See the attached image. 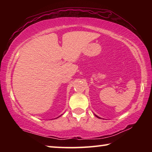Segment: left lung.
<instances>
[{"instance_id":"8db88e82","label":"left lung","mask_w":152,"mask_h":152,"mask_svg":"<svg viewBox=\"0 0 152 152\" xmlns=\"http://www.w3.org/2000/svg\"><path fill=\"white\" fill-rule=\"evenodd\" d=\"M95 116H96V117H98V118H100L99 117H98V116H96V115H95Z\"/></svg>"}]
</instances>
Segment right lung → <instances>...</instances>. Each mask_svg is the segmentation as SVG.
I'll use <instances>...</instances> for the list:
<instances>
[{"label":"right lung","mask_w":152,"mask_h":152,"mask_svg":"<svg viewBox=\"0 0 152 152\" xmlns=\"http://www.w3.org/2000/svg\"><path fill=\"white\" fill-rule=\"evenodd\" d=\"M59 117H60V116H59ZM58 117H57V118H58Z\"/></svg>","instance_id":"1"}]
</instances>
